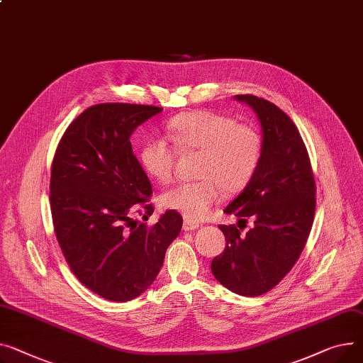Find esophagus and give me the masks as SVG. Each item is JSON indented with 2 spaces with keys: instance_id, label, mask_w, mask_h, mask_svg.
<instances>
[{
  "instance_id": "esophagus-1",
  "label": "esophagus",
  "mask_w": 363,
  "mask_h": 363,
  "mask_svg": "<svg viewBox=\"0 0 363 363\" xmlns=\"http://www.w3.org/2000/svg\"><path fill=\"white\" fill-rule=\"evenodd\" d=\"M182 228H184V230H196V229H199V228H200V225H199V222L185 219V220H184Z\"/></svg>"
}]
</instances>
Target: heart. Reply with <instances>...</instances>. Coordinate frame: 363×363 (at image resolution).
Listing matches in <instances>:
<instances>
[{"label":"heart","instance_id":"heart-1","mask_svg":"<svg viewBox=\"0 0 363 363\" xmlns=\"http://www.w3.org/2000/svg\"><path fill=\"white\" fill-rule=\"evenodd\" d=\"M166 138H144L138 160L159 184L174 178L178 153L200 152L199 181L182 182L167 189L162 204L179 211L189 220H200L223 197L244 191L258 172L264 143L252 124L214 111H191L174 116L164 128Z\"/></svg>","mask_w":363,"mask_h":363}]
</instances>
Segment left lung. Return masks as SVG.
I'll list each match as a JSON object with an SVG mask.
<instances>
[{
  "label": "left lung",
  "mask_w": 363,
  "mask_h": 363,
  "mask_svg": "<svg viewBox=\"0 0 363 363\" xmlns=\"http://www.w3.org/2000/svg\"><path fill=\"white\" fill-rule=\"evenodd\" d=\"M257 113L262 128V159L251 184L225 213L239 217L219 225L225 251L211 273L229 291L259 296L292 270L308 240L315 214V179L298 127L279 106L254 94H236ZM248 220L253 228L242 233Z\"/></svg>",
  "instance_id": "left-lung-1"
}]
</instances>
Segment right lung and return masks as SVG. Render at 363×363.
<instances>
[{"label": "right lung", "instance_id": "1", "mask_svg": "<svg viewBox=\"0 0 363 363\" xmlns=\"http://www.w3.org/2000/svg\"><path fill=\"white\" fill-rule=\"evenodd\" d=\"M162 108L99 104L83 111L62 134L52 160L50 201L55 236L71 272L108 301L140 296L159 274L182 228L166 210L155 226L152 184L130 137Z\"/></svg>", "mask_w": 363, "mask_h": 363}]
</instances>
